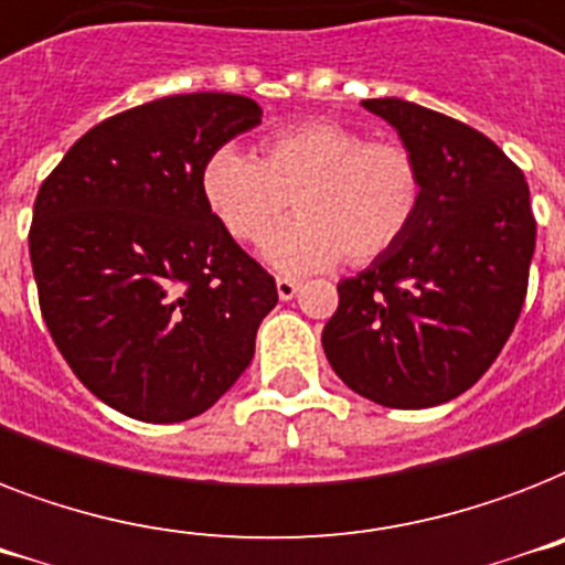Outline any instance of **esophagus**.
Listing matches in <instances>:
<instances>
[{"label": "esophagus", "instance_id": "34e87169", "mask_svg": "<svg viewBox=\"0 0 565 565\" xmlns=\"http://www.w3.org/2000/svg\"><path fill=\"white\" fill-rule=\"evenodd\" d=\"M297 291H300V282H297V279H288V277L277 279L279 300H295Z\"/></svg>", "mask_w": 565, "mask_h": 565}]
</instances>
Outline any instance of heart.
Wrapping results in <instances>:
<instances>
[{
	"mask_svg": "<svg viewBox=\"0 0 565 565\" xmlns=\"http://www.w3.org/2000/svg\"><path fill=\"white\" fill-rule=\"evenodd\" d=\"M206 210L230 236L259 245L291 203L301 215L262 247L279 274L361 265L387 254L417 218L423 174L405 146L367 142L335 121L277 130L254 160L218 146L198 171Z\"/></svg>",
	"mask_w": 565,
	"mask_h": 565,
	"instance_id": "1",
	"label": "heart"
}]
</instances>
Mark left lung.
<instances>
[{"label":"left lung","mask_w":565,"mask_h":565,"mask_svg":"<svg viewBox=\"0 0 565 565\" xmlns=\"http://www.w3.org/2000/svg\"><path fill=\"white\" fill-rule=\"evenodd\" d=\"M423 174L417 218L387 254L338 282L323 353L385 408H431L472 387L525 303L536 221L525 174L495 142L403 98L361 102Z\"/></svg>","instance_id":"obj_1"}]
</instances>
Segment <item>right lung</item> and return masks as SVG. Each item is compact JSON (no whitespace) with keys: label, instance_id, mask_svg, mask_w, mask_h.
<instances>
[{"label":"right lung","instance_id":"right-lung-1","mask_svg":"<svg viewBox=\"0 0 565 565\" xmlns=\"http://www.w3.org/2000/svg\"><path fill=\"white\" fill-rule=\"evenodd\" d=\"M259 121L245 96L154 98L87 130L40 186L43 320L72 373L128 417H198L254 359L277 282L212 218L198 171Z\"/></svg>","mask_w":565,"mask_h":565}]
</instances>
